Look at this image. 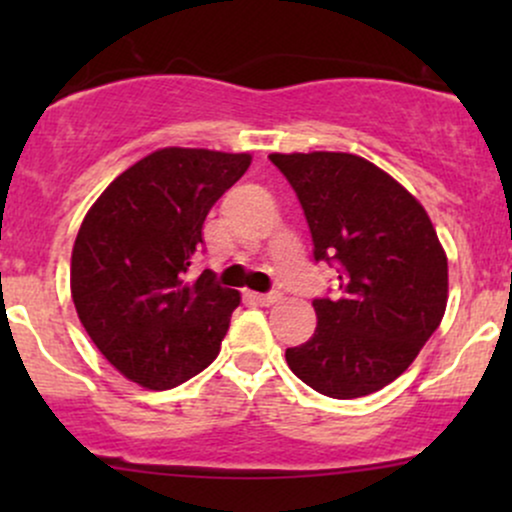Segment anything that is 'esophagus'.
Here are the masks:
<instances>
[{"label": "esophagus", "instance_id": "1", "mask_svg": "<svg viewBox=\"0 0 512 512\" xmlns=\"http://www.w3.org/2000/svg\"><path fill=\"white\" fill-rule=\"evenodd\" d=\"M250 298L255 303H260V305H274V303L281 301V293H276V291H272V293H250Z\"/></svg>", "mask_w": 512, "mask_h": 512}]
</instances>
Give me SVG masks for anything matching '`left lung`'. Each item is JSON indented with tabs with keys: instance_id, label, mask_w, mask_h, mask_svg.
Segmentation results:
<instances>
[{
	"instance_id": "obj_1",
	"label": "left lung",
	"mask_w": 512,
	"mask_h": 512,
	"mask_svg": "<svg viewBox=\"0 0 512 512\" xmlns=\"http://www.w3.org/2000/svg\"><path fill=\"white\" fill-rule=\"evenodd\" d=\"M301 202L315 262L337 264V296L315 298V334L286 349L305 385L334 399L397 380L443 320L448 257L426 209L395 178L342 151L272 154Z\"/></svg>"
}]
</instances>
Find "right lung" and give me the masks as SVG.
<instances>
[{"instance_id": "add662e5", "label": "right lung", "mask_w": 512, "mask_h": 512, "mask_svg": "<svg viewBox=\"0 0 512 512\" xmlns=\"http://www.w3.org/2000/svg\"><path fill=\"white\" fill-rule=\"evenodd\" d=\"M250 154L158 149L105 187L72 250L81 325L132 383L170 390L219 356L240 293L190 264L216 199L243 178Z\"/></svg>"}]
</instances>
